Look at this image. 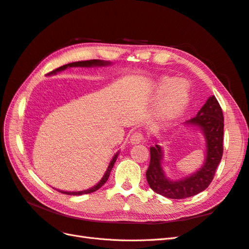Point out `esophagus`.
I'll list each match as a JSON object with an SVG mask.
<instances>
[{
	"label": "esophagus",
	"mask_w": 249,
	"mask_h": 249,
	"mask_svg": "<svg viewBox=\"0 0 249 249\" xmlns=\"http://www.w3.org/2000/svg\"><path fill=\"white\" fill-rule=\"evenodd\" d=\"M143 139H144V136H143V134L141 132H135L131 135V142L133 144H137V143L141 142Z\"/></svg>",
	"instance_id": "obj_1"
}]
</instances>
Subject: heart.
<instances>
[{
	"label": "heart",
	"mask_w": 249,
	"mask_h": 249,
	"mask_svg": "<svg viewBox=\"0 0 249 249\" xmlns=\"http://www.w3.org/2000/svg\"><path fill=\"white\" fill-rule=\"evenodd\" d=\"M159 89L160 92L166 90L160 105L162 116L172 118L186 108L189 101V88L185 81L164 78L160 82Z\"/></svg>",
	"instance_id": "b5f03b06"
}]
</instances>
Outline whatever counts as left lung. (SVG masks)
<instances>
[{
    "instance_id": "1",
    "label": "left lung",
    "mask_w": 249,
    "mask_h": 249,
    "mask_svg": "<svg viewBox=\"0 0 249 249\" xmlns=\"http://www.w3.org/2000/svg\"><path fill=\"white\" fill-rule=\"evenodd\" d=\"M186 124L199 126L206 137V162L196 173L180 180H169L162 169V148L157 144L149 148L150 162L146 170L147 183L156 193L172 199L190 197L207 189L214 178L223 154V113L214 95L209 97L196 116L188 120Z\"/></svg>"
}]
</instances>
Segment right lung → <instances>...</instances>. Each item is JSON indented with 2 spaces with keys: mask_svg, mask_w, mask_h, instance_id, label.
Returning <instances> with one entry per match:
<instances>
[{
  "mask_svg": "<svg viewBox=\"0 0 249 249\" xmlns=\"http://www.w3.org/2000/svg\"><path fill=\"white\" fill-rule=\"evenodd\" d=\"M109 62H105L103 61V60H96V59H93V60H86V61H78V62H72V63H69V64H65L61 67H58V69L52 71L51 72H49V74H53V73H56L58 71H64L65 69H67V67H77V66H81V67H90V66H103V65H108ZM117 156L118 154H116L114 156V158H113L112 161L110 162L109 166H108V169L107 171L105 172V175L103 177V178L100 180L99 184H96L94 187L90 188V189H87V190H84V191H79V192H66V191H60L58 190L59 192L61 193H64V194H69V195H82V194H87V193H91V192H94L96 190H99L100 188L107 182V179L109 178V176H110V172L113 168V166H114V163L117 159Z\"/></svg>",
  "mask_w": 249,
  "mask_h": 249,
  "instance_id": "obj_1",
  "label": "right lung"
}]
</instances>
